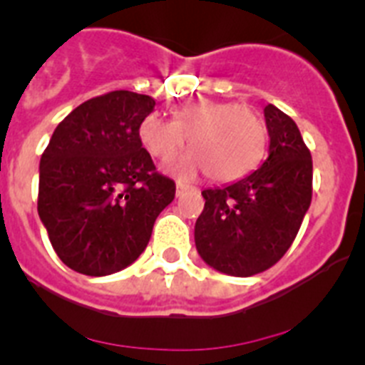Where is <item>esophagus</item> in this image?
I'll use <instances>...</instances> for the list:
<instances>
[{"label":"esophagus","instance_id":"obj_1","mask_svg":"<svg viewBox=\"0 0 365 365\" xmlns=\"http://www.w3.org/2000/svg\"><path fill=\"white\" fill-rule=\"evenodd\" d=\"M175 190H177V195H182V193H185L186 190H190V186H188V185H185V182H182V180H177Z\"/></svg>","mask_w":365,"mask_h":365}]
</instances>
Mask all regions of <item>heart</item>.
Returning <instances> with one entry per match:
<instances>
[{
    "mask_svg": "<svg viewBox=\"0 0 365 365\" xmlns=\"http://www.w3.org/2000/svg\"><path fill=\"white\" fill-rule=\"evenodd\" d=\"M140 143L155 159H172L188 138L190 153L170 164V172L192 175L205 168L208 179L237 180L252 172L263 157L267 130L256 111L234 102L180 106L173 120L150 113L138 128Z\"/></svg>",
    "mask_w": 365,
    "mask_h": 365,
    "instance_id": "heart-1",
    "label": "heart"
}]
</instances>
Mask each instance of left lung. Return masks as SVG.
<instances>
[{
  "mask_svg": "<svg viewBox=\"0 0 365 365\" xmlns=\"http://www.w3.org/2000/svg\"><path fill=\"white\" fill-rule=\"evenodd\" d=\"M269 157L256 172L222 188L202 190L195 247L206 265L248 278L278 263L311 206L312 159L298 125L269 104Z\"/></svg>",
  "mask_w": 365,
  "mask_h": 365,
  "instance_id": "8db88e82",
  "label": "left lung"
}]
</instances>
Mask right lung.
Returning <instances> with one entry per match:
<instances>
[{
    "label": "right lung",
    "instance_id": "obj_1",
    "mask_svg": "<svg viewBox=\"0 0 365 365\" xmlns=\"http://www.w3.org/2000/svg\"><path fill=\"white\" fill-rule=\"evenodd\" d=\"M155 100L133 91L96 96L63 118L40 160L38 214L69 269L108 276L130 267L151 237L175 182L155 172L138 128Z\"/></svg>",
    "mask_w": 365,
    "mask_h": 365
}]
</instances>
